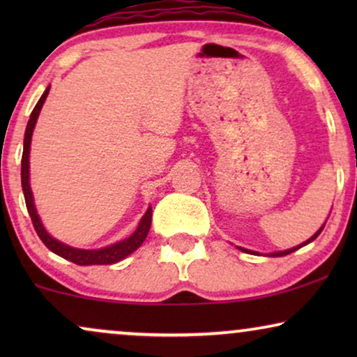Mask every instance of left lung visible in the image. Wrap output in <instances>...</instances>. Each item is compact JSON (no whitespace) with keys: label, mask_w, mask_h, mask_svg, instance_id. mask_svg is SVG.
Instances as JSON below:
<instances>
[{"label":"left lung","mask_w":357,"mask_h":357,"mask_svg":"<svg viewBox=\"0 0 357 357\" xmlns=\"http://www.w3.org/2000/svg\"><path fill=\"white\" fill-rule=\"evenodd\" d=\"M324 227H325V224H324V226H321V227L319 229V231H317V232L314 234V236H312V237L309 238V241H305L304 243H301V245H297V247H294V248H289V250H284V252H275V253H270V257H284V255H289V253H292V252L299 250L301 247H304V245H307V243H310L312 241H315V238L320 236V232L324 231ZM237 248H241L242 252H247V253H255V252H252V250H247V248H242V247H237Z\"/></svg>","instance_id":"8db88e82"}]
</instances>
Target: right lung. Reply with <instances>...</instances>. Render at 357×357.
Here are the masks:
<instances>
[{
  "mask_svg": "<svg viewBox=\"0 0 357 357\" xmlns=\"http://www.w3.org/2000/svg\"><path fill=\"white\" fill-rule=\"evenodd\" d=\"M48 91H50V86L47 87L45 92H43L40 99H38L37 105L33 107L31 119L27 121V128H26V135H24V151H22V160H21V182H22V192H24V198H26V206L29 211V216L32 219L33 229H36L37 236L40 237V241L45 243V247L48 250H52L56 255H60L65 260H70L76 265L86 266V265H112V263H116L120 260H123L125 257H128L130 253H133L136 248H138L141 243L144 242L146 236H148L149 229H151V218H153V208H148V211L144 213V216L141 218V221L136 227V231L131 234L128 238L125 241H120L114 243V245L105 247V248H99V250H81V248H75L66 245L56 238H53L50 234L45 231L43 224L38 218L36 204H33V197H32V190H31V183H29V153H31V139H32V133L33 128H36L38 114H40L43 102H45Z\"/></svg>",
  "mask_w": 357,
  "mask_h": 357,
  "instance_id": "1",
  "label": "right lung"
}]
</instances>
